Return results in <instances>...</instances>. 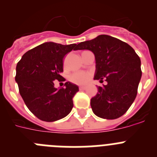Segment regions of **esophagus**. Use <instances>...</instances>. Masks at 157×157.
Segmentation results:
<instances>
[{
	"mask_svg": "<svg viewBox=\"0 0 157 157\" xmlns=\"http://www.w3.org/2000/svg\"><path fill=\"white\" fill-rule=\"evenodd\" d=\"M78 89H79V90H80V91H82V90H86V87H85V86H80Z\"/></svg>",
	"mask_w": 157,
	"mask_h": 157,
	"instance_id": "obj_1",
	"label": "esophagus"
}]
</instances>
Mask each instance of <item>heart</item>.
I'll list each match as a JSON object with an SVG mask.
<instances>
[{"label": "heart", "instance_id": "heart-1", "mask_svg": "<svg viewBox=\"0 0 157 157\" xmlns=\"http://www.w3.org/2000/svg\"><path fill=\"white\" fill-rule=\"evenodd\" d=\"M91 74L88 71H76L70 76L71 82L76 85H85L90 81Z\"/></svg>", "mask_w": 157, "mask_h": 157}]
</instances>
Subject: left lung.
<instances>
[{
  "label": "left lung",
  "mask_w": 157,
  "mask_h": 157,
  "mask_svg": "<svg viewBox=\"0 0 157 157\" xmlns=\"http://www.w3.org/2000/svg\"><path fill=\"white\" fill-rule=\"evenodd\" d=\"M78 49L94 52V79L107 82V85L98 87V94L90 100L94 114L107 120L125 114L137 96L141 77V60L134 48L118 38L102 34L78 44Z\"/></svg>",
  "instance_id": "left-lung-1"
}]
</instances>
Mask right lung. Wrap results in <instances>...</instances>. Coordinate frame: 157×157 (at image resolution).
Here are the masks:
<instances>
[{"label": "right lung", "mask_w": 157, "mask_h": 157, "mask_svg": "<svg viewBox=\"0 0 157 157\" xmlns=\"http://www.w3.org/2000/svg\"><path fill=\"white\" fill-rule=\"evenodd\" d=\"M76 45L43 43L26 52L16 65L15 78L19 94L29 110L42 121L60 120L73 108V98L78 87L67 82L65 88L57 90L54 82L65 80L60 75L63 57L77 50Z\"/></svg>", "instance_id": "add662e5"}]
</instances>
